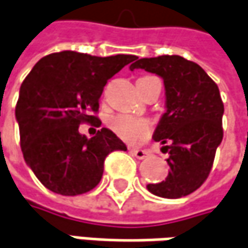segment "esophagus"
<instances>
[{"instance_id":"obj_1","label":"esophagus","mask_w":248,"mask_h":248,"mask_svg":"<svg viewBox=\"0 0 248 248\" xmlns=\"http://www.w3.org/2000/svg\"><path fill=\"white\" fill-rule=\"evenodd\" d=\"M130 154L132 156H135L137 159H145L146 156L149 155V152L143 151V149H130Z\"/></svg>"}]
</instances>
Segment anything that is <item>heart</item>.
<instances>
[{
	"instance_id": "1",
	"label": "heart",
	"mask_w": 248,
	"mask_h": 248,
	"mask_svg": "<svg viewBox=\"0 0 248 248\" xmlns=\"http://www.w3.org/2000/svg\"><path fill=\"white\" fill-rule=\"evenodd\" d=\"M108 127L127 142H137L151 132V123L130 114H118L108 120Z\"/></svg>"
}]
</instances>
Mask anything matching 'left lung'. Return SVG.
Masks as SVG:
<instances>
[{
  "mask_svg": "<svg viewBox=\"0 0 248 248\" xmlns=\"http://www.w3.org/2000/svg\"><path fill=\"white\" fill-rule=\"evenodd\" d=\"M131 71L145 69L163 79L166 111L157 123L154 140L169 152V174L148 184L162 198H181L201 187L217 148L222 142L223 103L217 85L198 64L180 56L135 58Z\"/></svg>",
  "mask_w": 248,
  "mask_h": 248,
  "instance_id": "8db88e82",
  "label": "left lung"
}]
</instances>
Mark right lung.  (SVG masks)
Listing matches in <instances>:
<instances>
[{
    "label": "right lung",
    "mask_w": 248,
    "mask_h": 248,
    "mask_svg": "<svg viewBox=\"0 0 248 248\" xmlns=\"http://www.w3.org/2000/svg\"><path fill=\"white\" fill-rule=\"evenodd\" d=\"M137 57H96L60 51L43 57L22 82L15 117L26 165L46 188L79 195L94 188L103 176L106 156L127 151L108 128L88 138L81 123L100 125L92 116L107 81Z\"/></svg>",
    "instance_id": "right-lung-1"
}]
</instances>
